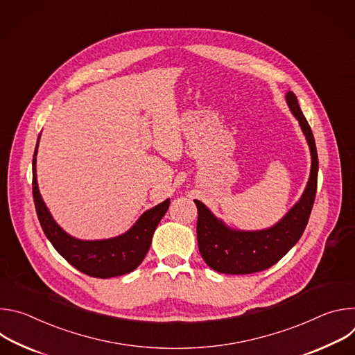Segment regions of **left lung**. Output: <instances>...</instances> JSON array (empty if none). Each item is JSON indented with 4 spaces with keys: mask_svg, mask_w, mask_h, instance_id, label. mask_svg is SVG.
<instances>
[{
    "mask_svg": "<svg viewBox=\"0 0 355 355\" xmlns=\"http://www.w3.org/2000/svg\"><path fill=\"white\" fill-rule=\"evenodd\" d=\"M286 104L309 144L312 166L305 191L286 215L274 226L263 230H237L218 219L207 205L193 199L198 208L196 236L204 261L222 274H252L277 264L297 243L305 230L318 188L319 160L312 129L303 116L292 91L285 94Z\"/></svg>",
    "mask_w": 355,
    "mask_h": 355,
    "instance_id": "1",
    "label": "left lung"
}]
</instances>
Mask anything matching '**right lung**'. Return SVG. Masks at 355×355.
<instances>
[{"label": "right lung", "mask_w": 355, "mask_h": 355, "mask_svg": "<svg viewBox=\"0 0 355 355\" xmlns=\"http://www.w3.org/2000/svg\"><path fill=\"white\" fill-rule=\"evenodd\" d=\"M39 139L40 135L32 160V191L37 219L49 241L66 261L89 277L112 278L136 270L147 254L155 230L170 207V199L147 209L123 234L104 240L76 239L56 223L39 192L36 180Z\"/></svg>", "instance_id": "1"}]
</instances>
